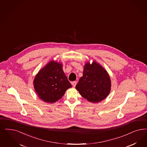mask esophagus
Here are the masks:
<instances>
[{"label":"esophagus","instance_id":"1","mask_svg":"<svg viewBox=\"0 0 147 147\" xmlns=\"http://www.w3.org/2000/svg\"><path fill=\"white\" fill-rule=\"evenodd\" d=\"M76 82H77V81H73L71 82V84H72V85H73V87H76Z\"/></svg>","mask_w":147,"mask_h":147}]
</instances>
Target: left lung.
<instances>
[{
    "label": "left lung",
    "mask_w": 147,
    "mask_h": 147,
    "mask_svg": "<svg viewBox=\"0 0 147 147\" xmlns=\"http://www.w3.org/2000/svg\"><path fill=\"white\" fill-rule=\"evenodd\" d=\"M110 78L107 71L96 61L87 62L83 76L76 86L81 96L88 101L98 102L109 94L111 90Z\"/></svg>",
    "instance_id": "1"
}]
</instances>
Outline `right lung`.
I'll list each match as a JSON object with an SVG mask.
<instances>
[{
	"label": "right lung",
	"instance_id": "1",
	"mask_svg": "<svg viewBox=\"0 0 147 147\" xmlns=\"http://www.w3.org/2000/svg\"><path fill=\"white\" fill-rule=\"evenodd\" d=\"M34 87L38 97L46 102L53 103L64 95L71 87L61 63L51 61L36 76Z\"/></svg>",
	"mask_w": 147,
	"mask_h": 147
}]
</instances>
